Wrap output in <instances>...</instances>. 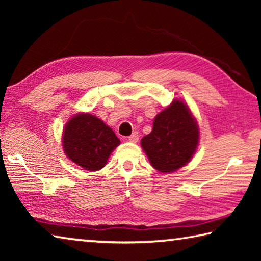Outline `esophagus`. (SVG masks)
I'll use <instances>...</instances> for the list:
<instances>
[{"mask_svg":"<svg viewBox=\"0 0 261 261\" xmlns=\"http://www.w3.org/2000/svg\"><path fill=\"white\" fill-rule=\"evenodd\" d=\"M138 139H139V135H138V132H136V131L132 132V135L129 137V140L132 141V143H137Z\"/></svg>","mask_w":261,"mask_h":261,"instance_id":"obj_1","label":"esophagus"}]
</instances>
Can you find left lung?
Returning <instances> with one entry per match:
<instances>
[{
    "instance_id": "left-lung-1",
    "label": "left lung",
    "mask_w": 261,
    "mask_h": 261,
    "mask_svg": "<svg viewBox=\"0 0 261 261\" xmlns=\"http://www.w3.org/2000/svg\"><path fill=\"white\" fill-rule=\"evenodd\" d=\"M198 141L196 118L183 101L174 100L156 115L152 132L140 143L153 168L161 173H173L191 160Z\"/></svg>"
}]
</instances>
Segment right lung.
Returning <instances> with one entry per match:
<instances>
[{
  "label": "right lung",
  "instance_id": "obj_1",
  "mask_svg": "<svg viewBox=\"0 0 261 261\" xmlns=\"http://www.w3.org/2000/svg\"><path fill=\"white\" fill-rule=\"evenodd\" d=\"M62 139L70 160L90 171L103 168L110 153L120 145L114 131L91 114L73 116L65 125Z\"/></svg>",
  "mask_w": 261,
  "mask_h": 261
}]
</instances>
